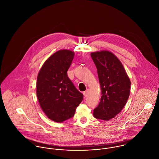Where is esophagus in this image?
<instances>
[{
    "label": "esophagus",
    "instance_id": "esophagus-1",
    "mask_svg": "<svg viewBox=\"0 0 159 159\" xmlns=\"http://www.w3.org/2000/svg\"><path fill=\"white\" fill-rule=\"evenodd\" d=\"M88 93H89V90H88V89H87L86 91H84V92H83L84 96V97H87V96L88 95Z\"/></svg>",
    "mask_w": 159,
    "mask_h": 159
}]
</instances>
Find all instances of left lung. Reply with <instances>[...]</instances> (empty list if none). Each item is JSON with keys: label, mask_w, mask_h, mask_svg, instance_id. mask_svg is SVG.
Segmentation results:
<instances>
[{"label": "left lung", "mask_w": 159, "mask_h": 159, "mask_svg": "<svg viewBox=\"0 0 159 159\" xmlns=\"http://www.w3.org/2000/svg\"><path fill=\"white\" fill-rule=\"evenodd\" d=\"M91 57L97 69L102 91L100 102L93 116L108 120L119 113L130 95V81L119 59L108 51L93 52Z\"/></svg>", "instance_id": "1"}]
</instances>
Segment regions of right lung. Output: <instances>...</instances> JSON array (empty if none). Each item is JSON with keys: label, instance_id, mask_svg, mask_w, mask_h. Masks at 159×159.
<instances>
[{"label": "right lung", "instance_id": "1", "mask_svg": "<svg viewBox=\"0 0 159 159\" xmlns=\"http://www.w3.org/2000/svg\"><path fill=\"white\" fill-rule=\"evenodd\" d=\"M75 56L68 49L59 50L42 66L37 81V95L41 108L51 120L62 122L72 117L83 95L75 87L67 71Z\"/></svg>", "mask_w": 159, "mask_h": 159}]
</instances>
